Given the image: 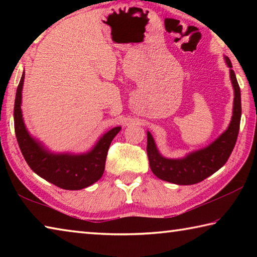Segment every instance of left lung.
Wrapping results in <instances>:
<instances>
[{
  "label": "left lung",
  "mask_w": 257,
  "mask_h": 257,
  "mask_svg": "<svg viewBox=\"0 0 257 257\" xmlns=\"http://www.w3.org/2000/svg\"><path fill=\"white\" fill-rule=\"evenodd\" d=\"M225 63L230 68V80L233 87L232 116L228 128L210 145L186 154L184 158L169 159L160 153L155 141L150 132H147V155L150 167L154 175L164 181L176 185H194L206 179L221 169L227 162L236 145L239 125L241 118L240 88L231 61L224 56Z\"/></svg>",
  "instance_id": "8db88e82"
}]
</instances>
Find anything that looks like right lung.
<instances>
[{
  "mask_svg": "<svg viewBox=\"0 0 257 257\" xmlns=\"http://www.w3.org/2000/svg\"><path fill=\"white\" fill-rule=\"evenodd\" d=\"M24 80L25 72L17 88L14 118L16 137L26 162L36 175L62 189L79 190L95 184L103 176L108 147L121 127L103 134L85 153H54L26 127L21 110Z\"/></svg>",
  "mask_w": 257,
  "mask_h": 257,
  "instance_id": "add662e5",
  "label": "right lung"
}]
</instances>
